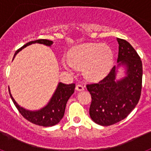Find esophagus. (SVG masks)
<instances>
[{"mask_svg":"<svg viewBox=\"0 0 151 151\" xmlns=\"http://www.w3.org/2000/svg\"><path fill=\"white\" fill-rule=\"evenodd\" d=\"M76 89L77 91H81L84 90V86L82 85H81V84H78V85L76 86Z\"/></svg>","mask_w":151,"mask_h":151,"instance_id":"34e87169","label":"esophagus"}]
</instances>
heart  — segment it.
<instances>
[{
	"label": "heart",
	"instance_id": "obj_1",
	"mask_svg": "<svg viewBox=\"0 0 151 151\" xmlns=\"http://www.w3.org/2000/svg\"><path fill=\"white\" fill-rule=\"evenodd\" d=\"M113 61L112 49L106 45L82 44L76 47L68 56L72 67L82 69L86 78L98 79L106 76L111 69Z\"/></svg>",
	"mask_w": 151,
	"mask_h": 151
}]
</instances>
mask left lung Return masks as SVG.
Returning <instances> with one entry per match:
<instances>
[{
  "mask_svg": "<svg viewBox=\"0 0 151 151\" xmlns=\"http://www.w3.org/2000/svg\"><path fill=\"white\" fill-rule=\"evenodd\" d=\"M119 54L117 63L110 73L99 82L87 85L91 95L89 114L95 123L103 126L120 122L128 116L138 104L142 87V62L130 44L117 38ZM126 67L127 76L116 80L117 69Z\"/></svg>",
  "mask_w": 151,
  "mask_h": 151,
  "instance_id": "1",
  "label": "left lung"
}]
</instances>
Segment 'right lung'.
Listing matches in <instances>:
<instances>
[{"label": "right lung", "mask_w": 151, "mask_h": 151, "mask_svg": "<svg viewBox=\"0 0 151 151\" xmlns=\"http://www.w3.org/2000/svg\"><path fill=\"white\" fill-rule=\"evenodd\" d=\"M35 43L42 44L46 46L50 47L53 45V41L47 39H39L28 42L26 45H23L21 48L16 51L13 58L15 57L17 54H18L19 52L25 48L26 47ZM75 87H76V85L74 83L70 84V85H66L62 82H59L57 89L48 104L43 108H41V110H35V111L26 110L25 108L19 106L16 102L15 100L13 99L10 89H9V93H10V97H11L13 104H15L17 110L24 118L35 125L48 127V126L55 125L63 119L64 113H65L66 103L69 97H71L72 94L74 93Z\"/></svg>", "instance_id": "add662e5"}]
</instances>
